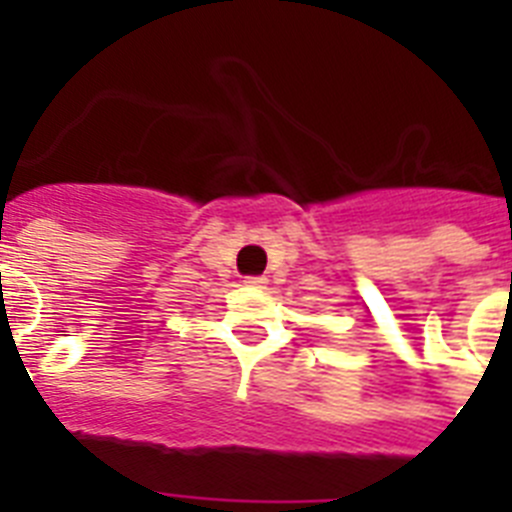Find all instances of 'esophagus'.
I'll use <instances>...</instances> for the list:
<instances>
[{
  "label": "esophagus",
  "mask_w": 512,
  "mask_h": 512,
  "mask_svg": "<svg viewBox=\"0 0 512 512\" xmlns=\"http://www.w3.org/2000/svg\"><path fill=\"white\" fill-rule=\"evenodd\" d=\"M243 282L248 284V287H264L266 284V277H246Z\"/></svg>",
  "instance_id": "esophagus-1"
}]
</instances>
